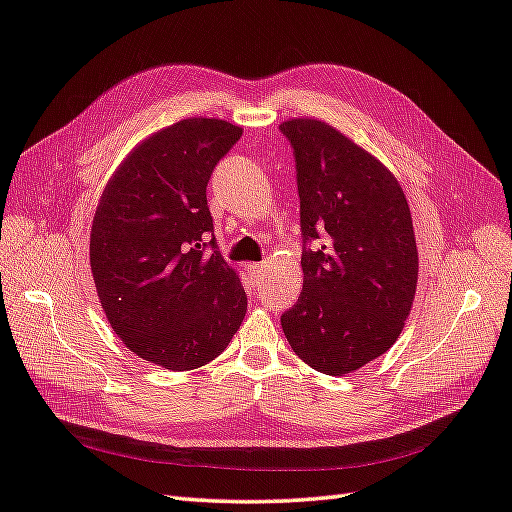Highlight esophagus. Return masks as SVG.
Instances as JSON below:
<instances>
[{
    "label": "esophagus",
    "mask_w": 512,
    "mask_h": 512,
    "mask_svg": "<svg viewBox=\"0 0 512 512\" xmlns=\"http://www.w3.org/2000/svg\"><path fill=\"white\" fill-rule=\"evenodd\" d=\"M247 273H250V278L254 280V284H258L262 280V273H265V265H258V262H250V265H247Z\"/></svg>",
    "instance_id": "esophagus-1"
}]
</instances>
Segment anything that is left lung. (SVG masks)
<instances>
[{
	"label": "left lung",
	"mask_w": 512,
	"mask_h": 512,
	"mask_svg": "<svg viewBox=\"0 0 512 512\" xmlns=\"http://www.w3.org/2000/svg\"><path fill=\"white\" fill-rule=\"evenodd\" d=\"M295 150L301 234L323 243L301 256L303 290L282 314L299 359L344 377L388 351L409 319L418 245L396 176L329 122L280 124Z\"/></svg>",
	"instance_id": "obj_1"
}]
</instances>
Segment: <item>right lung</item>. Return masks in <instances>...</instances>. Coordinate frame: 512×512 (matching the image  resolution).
Instances as JSON below:
<instances>
[{"label": "right lung", "instance_id": "1", "mask_svg": "<svg viewBox=\"0 0 512 512\" xmlns=\"http://www.w3.org/2000/svg\"><path fill=\"white\" fill-rule=\"evenodd\" d=\"M241 133L202 116L155 131L122 159L96 206V295L127 349L161 368L209 364L245 319L237 269L219 252L204 254L213 232L206 183Z\"/></svg>", "mask_w": 512, "mask_h": 512}]
</instances>
